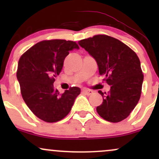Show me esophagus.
Instances as JSON below:
<instances>
[{"instance_id":"obj_1","label":"esophagus","mask_w":159,"mask_h":159,"mask_svg":"<svg viewBox=\"0 0 159 159\" xmlns=\"http://www.w3.org/2000/svg\"><path fill=\"white\" fill-rule=\"evenodd\" d=\"M82 92H83L84 94L87 95V96H90V95L93 93V91L91 90H88V89H83Z\"/></svg>"}]
</instances>
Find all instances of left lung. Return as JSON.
<instances>
[{"instance_id": "8db88e82", "label": "left lung", "mask_w": 159, "mask_h": 159, "mask_svg": "<svg viewBox=\"0 0 159 159\" xmlns=\"http://www.w3.org/2000/svg\"><path fill=\"white\" fill-rule=\"evenodd\" d=\"M96 60L100 75L111 86L107 93L98 90L103 102L96 107L98 115L111 123L127 117L139 101L143 75L136 53L119 39L96 35L78 42Z\"/></svg>"}]
</instances>
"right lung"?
<instances>
[{
  "instance_id": "obj_1",
  "label": "right lung",
  "mask_w": 159,
  "mask_h": 159,
  "mask_svg": "<svg viewBox=\"0 0 159 159\" xmlns=\"http://www.w3.org/2000/svg\"><path fill=\"white\" fill-rule=\"evenodd\" d=\"M73 41L44 40L36 43L20 57L16 72L21 93L27 107L40 120L55 123L70 112L81 93L72 87L61 94L54 87L69 52L78 49Z\"/></svg>"
}]
</instances>
